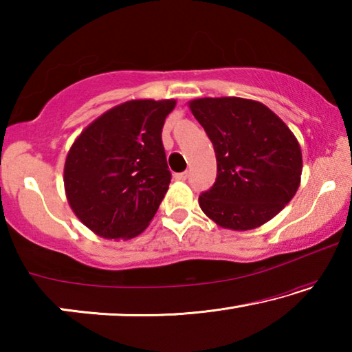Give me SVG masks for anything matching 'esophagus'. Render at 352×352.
<instances>
[{
    "label": "esophagus",
    "mask_w": 352,
    "mask_h": 352,
    "mask_svg": "<svg viewBox=\"0 0 352 352\" xmlns=\"http://www.w3.org/2000/svg\"><path fill=\"white\" fill-rule=\"evenodd\" d=\"M188 177H189V172H188V170H184V172H178V174H175V175H174L175 180H180V182L186 180Z\"/></svg>",
    "instance_id": "34e87169"
}]
</instances>
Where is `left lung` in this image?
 <instances>
[{
  "instance_id": "8db88e82",
  "label": "left lung",
  "mask_w": 352,
  "mask_h": 352,
  "mask_svg": "<svg viewBox=\"0 0 352 352\" xmlns=\"http://www.w3.org/2000/svg\"><path fill=\"white\" fill-rule=\"evenodd\" d=\"M189 109L217 160L216 182L199 197L201 211L236 231L269 222L300 186L302 157L295 135L256 100L204 98L190 100Z\"/></svg>"
}]
</instances>
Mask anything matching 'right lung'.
I'll return each mask as SVG.
<instances>
[{
    "mask_svg": "<svg viewBox=\"0 0 352 352\" xmlns=\"http://www.w3.org/2000/svg\"><path fill=\"white\" fill-rule=\"evenodd\" d=\"M175 100H127L93 121L71 146L63 182L71 210L105 239L147 228L168 192L162 132Z\"/></svg>",
    "mask_w": 352,
    "mask_h": 352,
    "instance_id": "add662e5",
    "label": "right lung"
}]
</instances>
